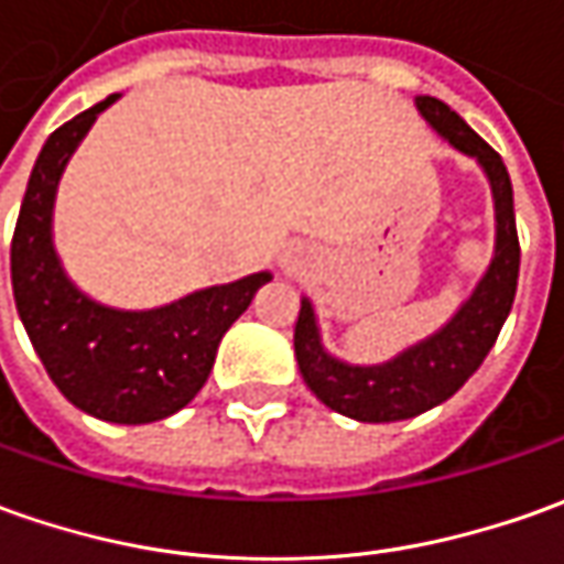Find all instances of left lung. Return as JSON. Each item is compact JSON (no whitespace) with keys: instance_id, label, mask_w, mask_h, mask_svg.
I'll list each match as a JSON object with an SVG mask.
<instances>
[{"instance_id":"1","label":"left lung","mask_w":564,"mask_h":564,"mask_svg":"<svg viewBox=\"0 0 564 564\" xmlns=\"http://www.w3.org/2000/svg\"><path fill=\"white\" fill-rule=\"evenodd\" d=\"M416 107L435 126L438 135L447 138L457 151L475 156L481 170L488 172L494 213H497V247L488 274L475 286L469 302L451 317V324L435 336H429L426 343L401 351L394 361L377 367H351L327 355L317 336L312 302L302 299L296 333H293L299 370L308 389L330 411L351 416L358 423L411 420L459 392L463 382L481 367L497 343L519 286L522 250H519L516 209H512V182L500 153L438 98L423 95L416 98Z\"/></svg>"}]
</instances>
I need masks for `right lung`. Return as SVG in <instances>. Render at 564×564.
Returning <instances> with one entry per match:
<instances>
[{
    "label": "right lung",
    "mask_w": 564,
    "mask_h": 564,
    "mask_svg": "<svg viewBox=\"0 0 564 564\" xmlns=\"http://www.w3.org/2000/svg\"><path fill=\"white\" fill-rule=\"evenodd\" d=\"M113 101L117 95L83 110L42 144L11 237V290L45 373L73 408L138 426L182 411L200 392L221 336L271 274L209 286L153 312L105 308L67 281L52 247L57 178Z\"/></svg>",
    "instance_id": "obj_1"
}]
</instances>
